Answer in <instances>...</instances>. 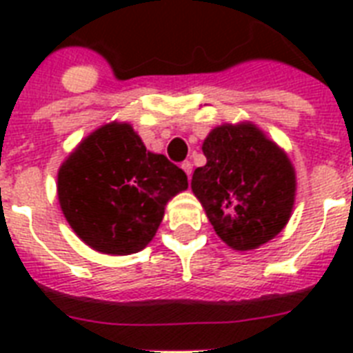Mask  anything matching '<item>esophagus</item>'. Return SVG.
I'll return each instance as SVG.
<instances>
[{
	"mask_svg": "<svg viewBox=\"0 0 353 353\" xmlns=\"http://www.w3.org/2000/svg\"><path fill=\"white\" fill-rule=\"evenodd\" d=\"M181 168L185 170V174L188 176V179H190V176H192V163H190V161H183Z\"/></svg>",
	"mask_w": 353,
	"mask_h": 353,
	"instance_id": "esophagus-1",
	"label": "esophagus"
}]
</instances>
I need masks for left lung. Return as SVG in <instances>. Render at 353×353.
<instances>
[{
  "label": "left lung",
  "instance_id": "obj_1",
  "mask_svg": "<svg viewBox=\"0 0 353 353\" xmlns=\"http://www.w3.org/2000/svg\"><path fill=\"white\" fill-rule=\"evenodd\" d=\"M207 165L194 170L192 192L216 234L236 251L273 240L295 203L290 157L251 122L214 128L203 141Z\"/></svg>",
  "mask_w": 353,
  "mask_h": 353
}]
</instances>
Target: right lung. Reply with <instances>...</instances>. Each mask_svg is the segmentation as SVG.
Listing matches in <instances>:
<instances>
[{
	"label": "right lung",
	"mask_w": 353,
	"mask_h": 353,
	"mask_svg": "<svg viewBox=\"0 0 353 353\" xmlns=\"http://www.w3.org/2000/svg\"><path fill=\"white\" fill-rule=\"evenodd\" d=\"M187 174L152 154L126 122L88 135L58 170V201L84 243L104 254H132L159 229L165 205L187 190Z\"/></svg>",
	"instance_id": "right-lung-1"
}]
</instances>
